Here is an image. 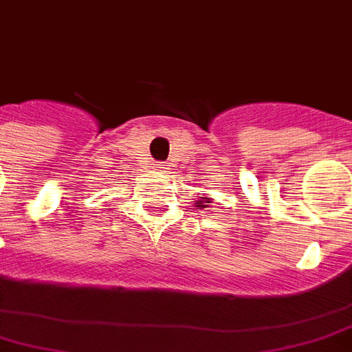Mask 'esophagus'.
<instances>
[{
    "instance_id": "1",
    "label": "esophagus",
    "mask_w": 352,
    "mask_h": 352,
    "mask_svg": "<svg viewBox=\"0 0 352 352\" xmlns=\"http://www.w3.org/2000/svg\"><path fill=\"white\" fill-rule=\"evenodd\" d=\"M157 168H164V164H162V162H160V164H157Z\"/></svg>"
}]
</instances>
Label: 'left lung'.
<instances>
[{
    "mask_svg": "<svg viewBox=\"0 0 352 352\" xmlns=\"http://www.w3.org/2000/svg\"><path fill=\"white\" fill-rule=\"evenodd\" d=\"M199 206V208H206V204H204V201H197V203H195Z\"/></svg>",
    "mask_w": 352,
    "mask_h": 352,
    "instance_id": "obj_1",
    "label": "left lung"
}]
</instances>
